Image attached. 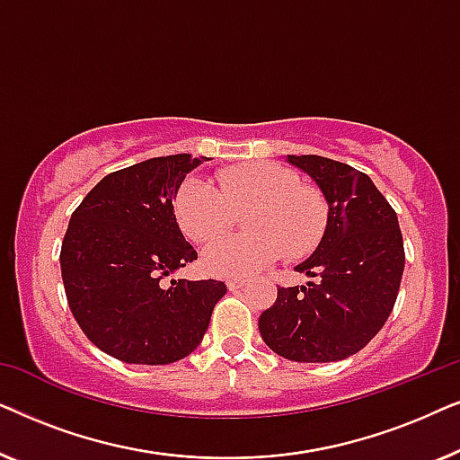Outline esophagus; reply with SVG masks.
Listing matches in <instances>:
<instances>
[{
  "mask_svg": "<svg viewBox=\"0 0 460 460\" xmlns=\"http://www.w3.org/2000/svg\"><path fill=\"white\" fill-rule=\"evenodd\" d=\"M244 285H247V280H236V279H232V280L226 282V287H228L230 291H236V288H243Z\"/></svg>",
  "mask_w": 460,
  "mask_h": 460,
  "instance_id": "34e87169",
  "label": "esophagus"
}]
</instances>
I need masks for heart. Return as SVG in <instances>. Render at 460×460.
<instances>
[{"label": "heart", "mask_w": 460, "mask_h": 460, "mask_svg": "<svg viewBox=\"0 0 460 460\" xmlns=\"http://www.w3.org/2000/svg\"><path fill=\"white\" fill-rule=\"evenodd\" d=\"M249 232L219 236L203 249V266L216 276H247L279 260L310 255L324 234L329 209L323 194L274 163H247L217 173L216 186L200 178L181 181L173 216L190 241L222 234L244 211Z\"/></svg>", "instance_id": "b5f03b06"}]
</instances>
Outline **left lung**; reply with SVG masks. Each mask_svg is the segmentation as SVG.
<instances>
[{"label":"left lung","instance_id":"obj_1","mask_svg":"<svg viewBox=\"0 0 460 460\" xmlns=\"http://www.w3.org/2000/svg\"><path fill=\"white\" fill-rule=\"evenodd\" d=\"M329 209L314 253L295 266L301 287L279 288L260 316L261 339L293 362H335L360 351L394 310L404 272L398 216L367 173L318 155H287Z\"/></svg>","mask_w":460,"mask_h":460}]
</instances>
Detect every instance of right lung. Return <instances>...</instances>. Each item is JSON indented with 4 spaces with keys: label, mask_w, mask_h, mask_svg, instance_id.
<instances>
[{
    "label": "right lung",
    "mask_w": 460,
    "mask_h": 460,
    "mask_svg": "<svg viewBox=\"0 0 460 460\" xmlns=\"http://www.w3.org/2000/svg\"><path fill=\"white\" fill-rule=\"evenodd\" d=\"M205 156L169 155L109 173L68 222L62 282L85 337L128 364L192 354L226 295L219 280L163 279L197 260L173 216V194Z\"/></svg>",
    "instance_id": "add662e5"
}]
</instances>
